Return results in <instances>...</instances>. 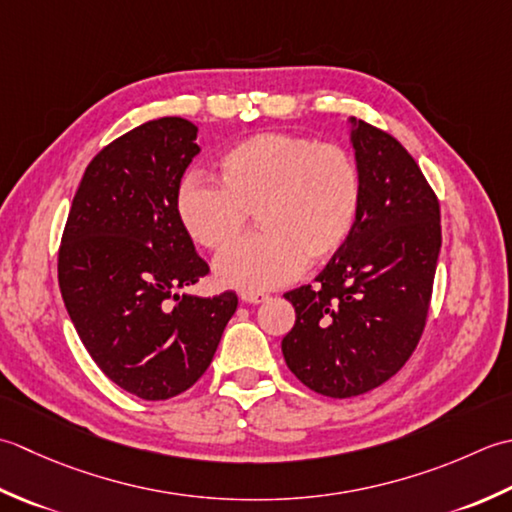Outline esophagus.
Here are the masks:
<instances>
[{"label": "esophagus", "instance_id": "obj_1", "mask_svg": "<svg viewBox=\"0 0 512 512\" xmlns=\"http://www.w3.org/2000/svg\"><path fill=\"white\" fill-rule=\"evenodd\" d=\"M241 300L249 302V305H260V302H267L269 296L267 294H258V291H243Z\"/></svg>", "mask_w": 512, "mask_h": 512}]
</instances>
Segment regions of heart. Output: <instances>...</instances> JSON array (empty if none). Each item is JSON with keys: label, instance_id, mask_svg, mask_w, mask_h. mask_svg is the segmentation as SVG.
Returning <instances> with one entry per match:
<instances>
[{"label": "heart", "instance_id": "b5f03b06", "mask_svg": "<svg viewBox=\"0 0 512 512\" xmlns=\"http://www.w3.org/2000/svg\"><path fill=\"white\" fill-rule=\"evenodd\" d=\"M221 187L198 176L174 196L183 232L205 249H225L256 214L263 232L216 258L221 285L267 291L296 278L307 258L325 263L356 229L362 179L349 150L289 132H265L218 159Z\"/></svg>", "mask_w": 512, "mask_h": 512}]
</instances>
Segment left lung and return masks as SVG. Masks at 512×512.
<instances>
[{
  "label": "left lung",
  "instance_id": "obj_1",
  "mask_svg": "<svg viewBox=\"0 0 512 512\" xmlns=\"http://www.w3.org/2000/svg\"><path fill=\"white\" fill-rule=\"evenodd\" d=\"M349 141L362 179L356 229L316 278L285 298L296 325L287 367L327 398L362 395L402 369L422 336L442 247L440 203L413 156L360 119Z\"/></svg>",
  "mask_w": 512,
  "mask_h": 512
}]
</instances>
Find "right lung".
Instances as JSON below:
<instances>
[{
    "mask_svg": "<svg viewBox=\"0 0 512 512\" xmlns=\"http://www.w3.org/2000/svg\"><path fill=\"white\" fill-rule=\"evenodd\" d=\"M181 117L148 121L83 172L59 249V289L83 347L123 391L168 400L210 367L238 298L179 294L210 267L174 196L201 152Z\"/></svg>",
    "mask_w": 512,
    "mask_h": 512,
    "instance_id": "1",
    "label": "right lung"
}]
</instances>
